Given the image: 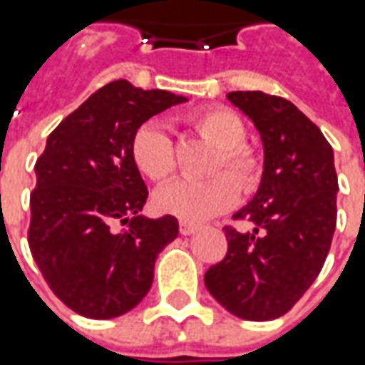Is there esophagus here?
<instances>
[{
  "mask_svg": "<svg viewBox=\"0 0 365 365\" xmlns=\"http://www.w3.org/2000/svg\"><path fill=\"white\" fill-rule=\"evenodd\" d=\"M199 230V225L190 221H180V232H182L183 237H190V235H195Z\"/></svg>",
  "mask_w": 365,
  "mask_h": 365,
  "instance_id": "obj_1",
  "label": "esophagus"
}]
</instances>
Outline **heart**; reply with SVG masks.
<instances>
[{
	"label": "heart",
	"instance_id": "obj_1",
	"mask_svg": "<svg viewBox=\"0 0 365 365\" xmlns=\"http://www.w3.org/2000/svg\"><path fill=\"white\" fill-rule=\"evenodd\" d=\"M191 123L219 148V156L211 164L215 175L207 180H178L162 187L154 201L162 213L183 221H205L235 205L238 187L242 191L256 190L262 162L256 150L245 144L246 128L237 113L225 107H205L191 115ZM130 154L136 168L152 182H166L174 175V144L162 123L150 120L140 125L133 136ZM221 169H229L233 175H225Z\"/></svg>",
	"mask_w": 365,
	"mask_h": 365
}]
</instances>
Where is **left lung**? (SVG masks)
Wrapping results in <instances>:
<instances>
[{
    "instance_id": "1",
    "label": "left lung",
    "mask_w": 365,
    "mask_h": 365,
    "mask_svg": "<svg viewBox=\"0 0 365 365\" xmlns=\"http://www.w3.org/2000/svg\"><path fill=\"white\" fill-rule=\"evenodd\" d=\"M229 101L258 130L264 170L258 191L225 227L227 256L207 269L205 287L229 313L272 321L289 311L317 279L336 229L334 152L295 105L264 91H230Z\"/></svg>"
}]
</instances>
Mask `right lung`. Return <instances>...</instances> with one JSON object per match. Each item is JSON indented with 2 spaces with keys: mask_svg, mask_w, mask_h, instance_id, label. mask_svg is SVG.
I'll use <instances>...</instances> for the list:
<instances>
[{
  "mask_svg": "<svg viewBox=\"0 0 365 365\" xmlns=\"http://www.w3.org/2000/svg\"><path fill=\"white\" fill-rule=\"evenodd\" d=\"M187 97L117 80L91 93L46 138L31 193L29 246L60 301L88 319H113L150 291L154 264L178 237V219L140 215L148 190L133 136ZM128 227L117 233L114 222Z\"/></svg>",
  "mask_w": 365,
  "mask_h": 365,
  "instance_id": "right-lung-1",
  "label": "right lung"
}]
</instances>
